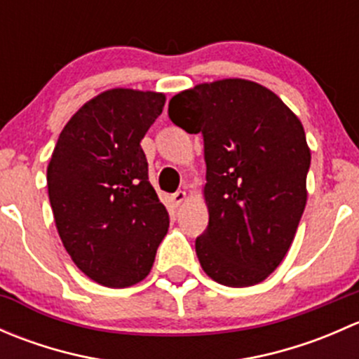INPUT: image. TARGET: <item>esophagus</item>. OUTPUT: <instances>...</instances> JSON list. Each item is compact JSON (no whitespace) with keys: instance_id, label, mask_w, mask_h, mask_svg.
<instances>
[{"instance_id":"obj_1","label":"esophagus","mask_w":359,"mask_h":359,"mask_svg":"<svg viewBox=\"0 0 359 359\" xmlns=\"http://www.w3.org/2000/svg\"><path fill=\"white\" fill-rule=\"evenodd\" d=\"M186 198H187L186 191H177V193L172 194V200H173V203H175L177 206H179L180 203H184V200H186Z\"/></svg>"}]
</instances>
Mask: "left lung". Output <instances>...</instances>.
Masks as SVG:
<instances>
[{
  "label": "left lung",
  "mask_w": 359,
  "mask_h": 359,
  "mask_svg": "<svg viewBox=\"0 0 359 359\" xmlns=\"http://www.w3.org/2000/svg\"><path fill=\"white\" fill-rule=\"evenodd\" d=\"M168 116L205 144L203 271L226 287L260 283L285 259L306 208L311 151L302 123L276 93L238 78L177 93Z\"/></svg>",
  "instance_id": "1"
}]
</instances>
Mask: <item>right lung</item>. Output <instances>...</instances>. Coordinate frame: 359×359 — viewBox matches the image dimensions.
Segmentation results:
<instances>
[{"instance_id":"1","label":"right lung","mask_w":359,"mask_h":359,"mask_svg":"<svg viewBox=\"0 0 359 359\" xmlns=\"http://www.w3.org/2000/svg\"><path fill=\"white\" fill-rule=\"evenodd\" d=\"M165 95L112 88L60 132L46 170L57 231L72 262L99 285L126 288L149 274L168 231L140 147Z\"/></svg>"}]
</instances>
